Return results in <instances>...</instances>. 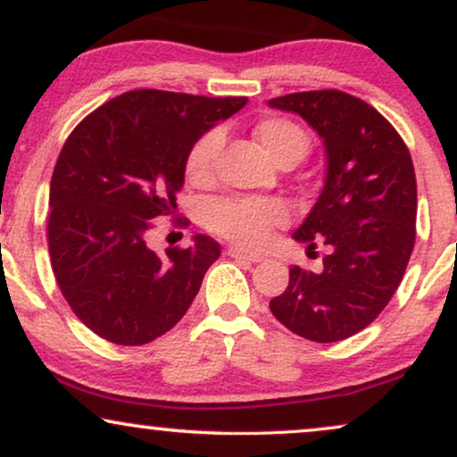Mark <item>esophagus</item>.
Instances as JSON below:
<instances>
[{
	"mask_svg": "<svg viewBox=\"0 0 457 457\" xmlns=\"http://www.w3.org/2000/svg\"><path fill=\"white\" fill-rule=\"evenodd\" d=\"M228 255L230 258H235V260H243V262H249V264H258V262H262L264 260V255H260V253H247V252H243V249H233L230 247L228 249Z\"/></svg>",
	"mask_w": 457,
	"mask_h": 457,
	"instance_id": "34e87169",
	"label": "esophagus"
}]
</instances>
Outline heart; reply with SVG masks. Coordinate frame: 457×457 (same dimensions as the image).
<instances>
[{"mask_svg":"<svg viewBox=\"0 0 457 457\" xmlns=\"http://www.w3.org/2000/svg\"><path fill=\"white\" fill-rule=\"evenodd\" d=\"M253 139L278 166L297 164L308 154L310 137L297 122L283 116H264L253 124ZM222 137L210 130L199 137L187 152L185 174L193 185H208L214 179L216 160ZM289 212L277 199L228 197L218 199L208 208L205 224L212 233L224 237L241 247H258L268 239L274 227L287 222Z\"/></svg>","mask_w":457,"mask_h":457,"instance_id":"heart-1","label":"heart"}]
</instances>
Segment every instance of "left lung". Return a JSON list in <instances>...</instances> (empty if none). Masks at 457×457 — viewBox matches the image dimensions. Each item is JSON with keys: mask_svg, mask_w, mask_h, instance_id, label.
Segmentation results:
<instances>
[{"mask_svg": "<svg viewBox=\"0 0 457 457\" xmlns=\"http://www.w3.org/2000/svg\"><path fill=\"white\" fill-rule=\"evenodd\" d=\"M268 105L295 112L324 141L322 193L293 239L328 252L322 272L291 268L270 312L303 339H347L385 310L403 278L416 241L414 164L391 122L349 93H289Z\"/></svg>", "mask_w": 457, "mask_h": 457, "instance_id": "obj_1", "label": "left lung"}]
</instances>
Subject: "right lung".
Returning a JSON list of instances; mask_svg holds the SVG:
<instances>
[{
    "label": "right lung",
    "instance_id": "add662e5",
    "mask_svg": "<svg viewBox=\"0 0 457 457\" xmlns=\"http://www.w3.org/2000/svg\"><path fill=\"white\" fill-rule=\"evenodd\" d=\"M245 97L137 89L99 105L68 137L49 187L47 245L62 295L116 345L168 333L195 299L220 245L147 247L154 220L177 210L189 147Z\"/></svg>",
    "mask_w": 457,
    "mask_h": 457
}]
</instances>
